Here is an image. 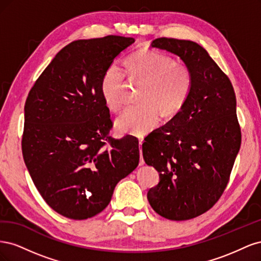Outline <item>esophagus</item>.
<instances>
[{
	"mask_svg": "<svg viewBox=\"0 0 261 261\" xmlns=\"http://www.w3.org/2000/svg\"><path fill=\"white\" fill-rule=\"evenodd\" d=\"M143 143H144V139H139V151H140V160H139V165L141 167V165L145 164V161H144V158H143V149H141V146H143Z\"/></svg>",
	"mask_w": 261,
	"mask_h": 261,
	"instance_id": "obj_1",
	"label": "esophagus"
}]
</instances>
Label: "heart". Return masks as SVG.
Masks as SVG:
<instances>
[{"mask_svg":"<svg viewBox=\"0 0 261 261\" xmlns=\"http://www.w3.org/2000/svg\"><path fill=\"white\" fill-rule=\"evenodd\" d=\"M125 66L130 78L144 84L138 98L141 103L125 109L115 128L120 134L143 136L158 125L160 113L173 116L185 106L193 88V74L184 62L150 50L132 54ZM123 83L124 73L116 65H110L101 78V97L111 112L122 107Z\"/></svg>","mask_w":261,"mask_h":261,"instance_id":"obj_1","label":"heart"}]
</instances>
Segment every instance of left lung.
Returning <instances> with one entry per match:
<instances>
[{"mask_svg":"<svg viewBox=\"0 0 261 261\" xmlns=\"http://www.w3.org/2000/svg\"><path fill=\"white\" fill-rule=\"evenodd\" d=\"M151 48L177 55L192 70L193 88L180 111L143 144L144 160L160 178L147 198L161 217L189 220L219 200L230 178L242 140L235 92L198 43L158 38Z\"/></svg>","mask_w":261,"mask_h":261,"instance_id":"8db88e82","label":"left lung"}]
</instances>
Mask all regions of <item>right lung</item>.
Here are the masks:
<instances>
[{
  "mask_svg": "<svg viewBox=\"0 0 261 261\" xmlns=\"http://www.w3.org/2000/svg\"><path fill=\"white\" fill-rule=\"evenodd\" d=\"M134 42L120 36L70 42L29 91L23 161L45 202L66 218L98 215L138 165L136 137H110L112 121L100 91L106 69Z\"/></svg>",
  "mask_w": 261,
  "mask_h": 261,
  "instance_id": "obj_1",
  "label": "right lung"
}]
</instances>
